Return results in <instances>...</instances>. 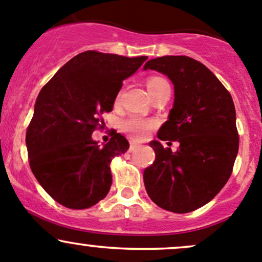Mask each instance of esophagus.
Wrapping results in <instances>:
<instances>
[{
  "label": "esophagus",
  "mask_w": 262,
  "mask_h": 262,
  "mask_svg": "<svg viewBox=\"0 0 262 262\" xmlns=\"http://www.w3.org/2000/svg\"><path fill=\"white\" fill-rule=\"evenodd\" d=\"M137 147H138V144H137L136 142H130V147H129V152H133V150H136Z\"/></svg>",
  "instance_id": "esophagus-1"
}]
</instances>
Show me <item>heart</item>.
I'll return each mask as SVG.
<instances>
[{
	"mask_svg": "<svg viewBox=\"0 0 262 262\" xmlns=\"http://www.w3.org/2000/svg\"><path fill=\"white\" fill-rule=\"evenodd\" d=\"M146 84H147L148 92H149L152 97H155L156 95L161 94V92L166 91V90H170V84H168V82L166 81L165 78L158 77V76H153V77L148 78ZM152 126H153L152 121L144 120V119H141V118H130L123 123L124 132L130 134V136L136 139L146 138L148 132L150 130Z\"/></svg>",
	"mask_w": 262,
	"mask_h": 262,
	"instance_id": "1",
	"label": "heart"
}]
</instances>
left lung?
<instances>
[{"label": "left lung", "instance_id": "obj_1", "mask_svg": "<svg viewBox=\"0 0 262 262\" xmlns=\"http://www.w3.org/2000/svg\"><path fill=\"white\" fill-rule=\"evenodd\" d=\"M143 70L172 82V109L157 137L181 143L172 152L150 142L156 160L143 172L147 194L162 209L192 212L209 203L232 173L239 143L233 100L212 71L190 57L155 58Z\"/></svg>", "mask_w": 262, "mask_h": 262}]
</instances>
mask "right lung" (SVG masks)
<instances>
[{
  "mask_svg": "<svg viewBox=\"0 0 262 262\" xmlns=\"http://www.w3.org/2000/svg\"><path fill=\"white\" fill-rule=\"evenodd\" d=\"M147 57H123L87 50L68 60L36 97L26 132L29 163L44 190L59 204L86 209L112 186L110 161L129 142L113 133L100 146L92 132L113 110L123 86Z\"/></svg>",
  "mask_w": 262,
  "mask_h": 262,
  "instance_id": "add662e5",
  "label": "right lung"
}]
</instances>
